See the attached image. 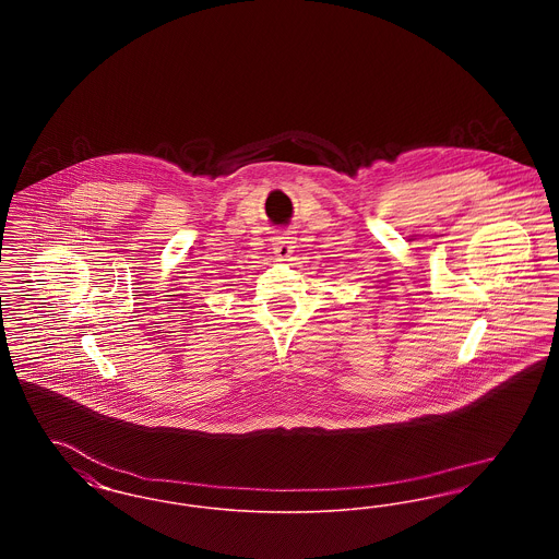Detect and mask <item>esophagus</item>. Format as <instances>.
Masks as SVG:
<instances>
[{
	"mask_svg": "<svg viewBox=\"0 0 559 559\" xmlns=\"http://www.w3.org/2000/svg\"><path fill=\"white\" fill-rule=\"evenodd\" d=\"M272 249H274V255H276L278 262H287V258L292 255L293 249H295V237H289V235L276 237L272 242Z\"/></svg>",
	"mask_w": 559,
	"mask_h": 559,
	"instance_id": "obj_1",
	"label": "esophagus"
}]
</instances>
